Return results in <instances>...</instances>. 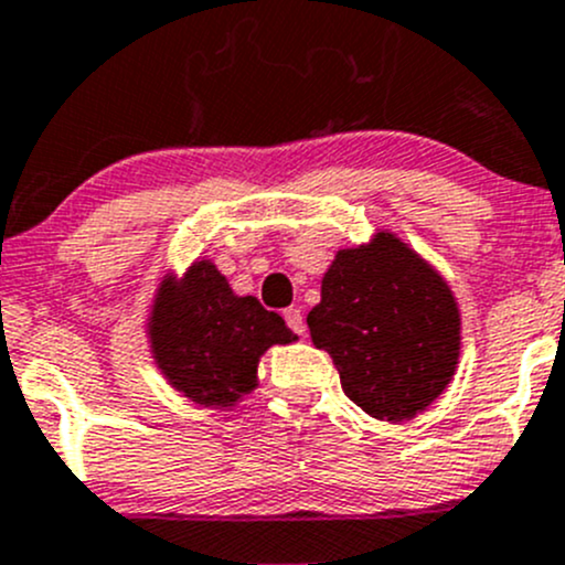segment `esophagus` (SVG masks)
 Wrapping results in <instances>:
<instances>
[{
    "mask_svg": "<svg viewBox=\"0 0 565 565\" xmlns=\"http://www.w3.org/2000/svg\"><path fill=\"white\" fill-rule=\"evenodd\" d=\"M284 322H287V328L292 330V333H298V335H303V330H306V322H303V311L300 309H287L284 311Z\"/></svg>",
    "mask_w": 565,
    "mask_h": 565,
    "instance_id": "obj_1",
    "label": "esophagus"
}]
</instances>
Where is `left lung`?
I'll list each match as a JSON object with an SVG mask.
<instances>
[{"mask_svg": "<svg viewBox=\"0 0 565 565\" xmlns=\"http://www.w3.org/2000/svg\"><path fill=\"white\" fill-rule=\"evenodd\" d=\"M333 358L347 396L380 420L429 407L459 358V311L448 284L393 235L339 250L322 300L306 317Z\"/></svg>", "mask_w": 565, "mask_h": 565, "instance_id": "1", "label": "left lung"}]
</instances>
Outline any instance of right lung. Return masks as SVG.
<instances>
[{
    "instance_id": "1",
    "label": "right lung",
    "mask_w": 565,
    "mask_h": 565,
    "mask_svg": "<svg viewBox=\"0 0 565 565\" xmlns=\"http://www.w3.org/2000/svg\"><path fill=\"white\" fill-rule=\"evenodd\" d=\"M150 335L169 383L207 407L237 402L254 388L262 352L295 339L276 311L232 295L210 262H196L180 287H163Z\"/></svg>"
}]
</instances>
